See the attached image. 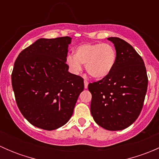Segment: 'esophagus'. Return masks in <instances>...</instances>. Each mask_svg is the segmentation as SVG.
<instances>
[{
  "instance_id": "1",
  "label": "esophagus",
  "mask_w": 159,
  "mask_h": 159,
  "mask_svg": "<svg viewBox=\"0 0 159 159\" xmlns=\"http://www.w3.org/2000/svg\"><path fill=\"white\" fill-rule=\"evenodd\" d=\"M84 89H88V85H89V82H88V81H86V80H84Z\"/></svg>"
}]
</instances>
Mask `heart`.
<instances>
[{"label": "heart", "instance_id": "obj_1", "mask_svg": "<svg viewBox=\"0 0 159 159\" xmlns=\"http://www.w3.org/2000/svg\"><path fill=\"white\" fill-rule=\"evenodd\" d=\"M116 61V50L111 44L105 43L81 44L75 50L74 56L67 57V63L72 73H81L83 64L85 65L88 73L98 79L108 76Z\"/></svg>", "mask_w": 159, "mask_h": 159}]
</instances>
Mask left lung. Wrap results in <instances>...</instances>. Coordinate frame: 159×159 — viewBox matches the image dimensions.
<instances>
[{"mask_svg": "<svg viewBox=\"0 0 159 159\" xmlns=\"http://www.w3.org/2000/svg\"><path fill=\"white\" fill-rule=\"evenodd\" d=\"M115 45L117 61L105 78L88 86L91 93V113L94 121L109 131L123 130L142 111L148 88L143 59L132 46L119 38H108Z\"/></svg>", "mask_w": 159, "mask_h": 159, "instance_id": "1", "label": "left lung"}]
</instances>
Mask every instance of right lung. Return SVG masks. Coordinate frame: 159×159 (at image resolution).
<instances>
[{"label":"right lung","mask_w":159,"mask_h":159,"mask_svg":"<svg viewBox=\"0 0 159 159\" xmlns=\"http://www.w3.org/2000/svg\"><path fill=\"white\" fill-rule=\"evenodd\" d=\"M70 37L40 38L24 49L14 62L11 82L17 107L33 125L51 131L73 115L84 79L68 71Z\"/></svg>","instance_id":"1"}]
</instances>
